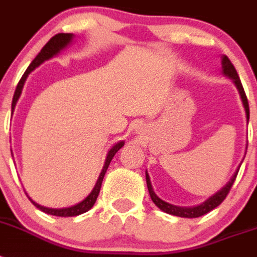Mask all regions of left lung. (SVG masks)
<instances>
[{
  "mask_svg": "<svg viewBox=\"0 0 257 257\" xmlns=\"http://www.w3.org/2000/svg\"><path fill=\"white\" fill-rule=\"evenodd\" d=\"M221 65H222V74H225L226 77L233 79V82H234L235 87L238 88V92H239V96L242 99V103H243L244 106V110H246V118H247V122L249 119V108H248V100H247V96L244 94V90H243V86L240 83V79L239 76H238L237 70H235L234 65L231 64V61L229 60V58L226 55H222L221 58ZM246 156V154H244ZM239 167L240 165L238 166V169L235 170L234 175L231 176L230 180L224 185L220 190H217L213 196H211L210 198L206 199L203 203L198 206H194V207H179V206H174V205H170L167 202L162 201L160 197L157 196L156 193H154L153 187H152L151 184V179H149V175L148 172H145V178H147V187H148L149 190V196H151L152 201L154 202V205L157 207L162 210L163 212L166 213H170V215H175V216H179V217H199V216H203L206 215L207 212L212 211L213 208H216L217 206L221 203L224 199L226 198L228 196L229 190H230L231 185L234 183L235 178H237V174L239 171Z\"/></svg>",
  "mask_w": 257,
  "mask_h": 257,
  "instance_id": "1",
  "label": "left lung"
}]
</instances>
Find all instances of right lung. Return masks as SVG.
I'll return each mask as SVG.
<instances>
[{
    "mask_svg": "<svg viewBox=\"0 0 257 257\" xmlns=\"http://www.w3.org/2000/svg\"><path fill=\"white\" fill-rule=\"evenodd\" d=\"M73 37L74 36L72 35V33H58V35H55L52 38H50L49 42H47V44L42 47V50L38 52V55L36 56L35 60L32 61L31 65L28 67V69L26 70V73L23 74V77L20 78L19 83H18L17 90H15V94H14V97H13V103H11V110H13V112H14V109H15V105H17L18 100H19L20 94H22V90H23V86H24V83H26V79H27V77H28V74L31 73V72H33V70H35L37 67H40V65L44 63V61L49 60V59H51V58H54L55 55H58L61 50H64L68 45H70V42L73 41ZM123 144H124L123 142H119V143H117V144L113 145L112 148L109 149L108 154H106L105 162H104L103 170H101L100 175H99V179H97L96 184H95L94 189L91 190V193H90V194H88V196L86 197L82 202H79V203L72 206V207L49 208V207H44V206H41V205H38V203H36L33 199H31V197H28L29 201H31L32 203H33V205L38 208V210L44 211L45 213H49V215H54V216H63V217L78 216V215H81V213L87 212V211L95 205V202H96L97 196H99V192H100L104 175H105L106 170H108V167H109V163H110V161L113 160L114 154L117 153V152L119 151L122 147H123Z\"/></svg>",
    "mask_w": 257,
    "mask_h": 257,
    "instance_id": "right-lung-1",
    "label": "right lung"
}]
</instances>
